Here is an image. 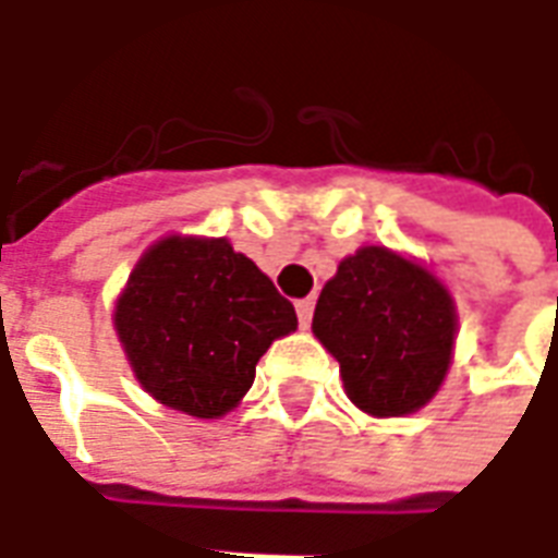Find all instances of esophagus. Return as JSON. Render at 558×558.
<instances>
[{"label":"esophagus","mask_w":558,"mask_h":558,"mask_svg":"<svg viewBox=\"0 0 558 558\" xmlns=\"http://www.w3.org/2000/svg\"><path fill=\"white\" fill-rule=\"evenodd\" d=\"M314 299H302V302L295 304V314H299V323H302L304 328L311 326V319H314Z\"/></svg>","instance_id":"34e87169"}]
</instances>
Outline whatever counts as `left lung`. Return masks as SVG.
Masks as SVG:
<instances>
[{
  "mask_svg": "<svg viewBox=\"0 0 558 558\" xmlns=\"http://www.w3.org/2000/svg\"><path fill=\"white\" fill-rule=\"evenodd\" d=\"M454 331L448 290L388 247L347 256L314 311V335L340 362L350 400L379 418L410 415L439 391Z\"/></svg>",
  "mask_w": 558,
  "mask_h": 558,
  "instance_id": "obj_1",
  "label": "left lung"
}]
</instances>
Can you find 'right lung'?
<instances>
[{
  "instance_id": "1",
  "label": "right lung",
  "mask_w": 558,
  "mask_h": 558,
  "mask_svg": "<svg viewBox=\"0 0 558 558\" xmlns=\"http://www.w3.org/2000/svg\"><path fill=\"white\" fill-rule=\"evenodd\" d=\"M113 319L140 386L196 418L230 412L271 340L299 326L292 302L227 239L179 235L143 254Z\"/></svg>"
}]
</instances>
